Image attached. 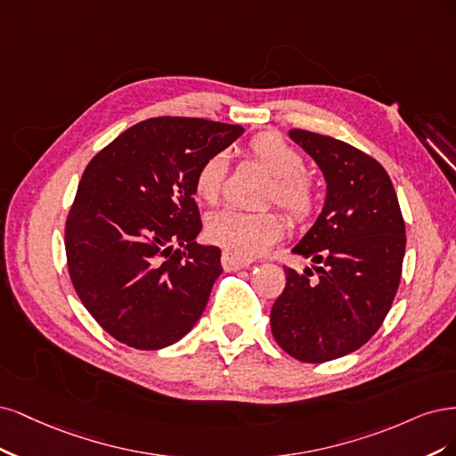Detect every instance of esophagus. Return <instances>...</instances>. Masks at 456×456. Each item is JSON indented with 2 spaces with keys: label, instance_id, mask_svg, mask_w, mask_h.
Returning <instances> with one entry per match:
<instances>
[{
  "label": "esophagus",
  "instance_id": "esophagus-1",
  "mask_svg": "<svg viewBox=\"0 0 456 456\" xmlns=\"http://www.w3.org/2000/svg\"><path fill=\"white\" fill-rule=\"evenodd\" d=\"M249 263H252V257L231 252V249H225V252L222 254V265L225 271H239V269L248 267Z\"/></svg>",
  "mask_w": 456,
  "mask_h": 456
}]
</instances>
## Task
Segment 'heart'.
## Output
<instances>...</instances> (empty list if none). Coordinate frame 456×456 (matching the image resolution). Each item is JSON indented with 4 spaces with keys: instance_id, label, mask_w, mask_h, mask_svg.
<instances>
[{
    "instance_id": "b5f03b06",
    "label": "heart",
    "mask_w": 456,
    "mask_h": 456,
    "mask_svg": "<svg viewBox=\"0 0 456 456\" xmlns=\"http://www.w3.org/2000/svg\"><path fill=\"white\" fill-rule=\"evenodd\" d=\"M248 153L274 178L269 200L282 207L293 219H305L314 208V191L305 178L306 163L303 155L274 132H265L249 140ZM229 168V155L216 151L199 165L193 189L202 200L214 204L224 191ZM284 229L282 217L273 210L248 212L239 208H224L214 212L207 222L208 239L231 252L256 256L267 249Z\"/></svg>"
}]
</instances>
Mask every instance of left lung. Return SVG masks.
I'll return each mask as SVG.
<instances>
[{
  "mask_svg": "<svg viewBox=\"0 0 456 456\" xmlns=\"http://www.w3.org/2000/svg\"><path fill=\"white\" fill-rule=\"evenodd\" d=\"M293 142L324 172L328 197L291 249L314 263L289 267L271 308L274 341L306 363L341 358L365 345L390 311L402 278L405 224L390 175L354 145L301 128Z\"/></svg>",
  "mask_w": 456,
  "mask_h": 456,
  "instance_id": "8db88e82",
  "label": "left lung"
}]
</instances>
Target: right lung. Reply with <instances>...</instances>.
<instances>
[{"instance_id":"1","label":"right lung","mask_w":456,"mask_h":456,"mask_svg":"<svg viewBox=\"0 0 456 456\" xmlns=\"http://www.w3.org/2000/svg\"><path fill=\"white\" fill-rule=\"evenodd\" d=\"M244 132L197 117H153L86 165L66 219V259L81 303L113 339L165 348L191 331L222 274L202 229L193 178Z\"/></svg>"}]
</instances>
